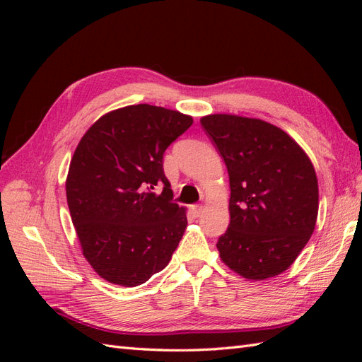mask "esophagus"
Instances as JSON below:
<instances>
[{
	"label": "esophagus",
	"mask_w": 362,
	"mask_h": 362,
	"mask_svg": "<svg viewBox=\"0 0 362 362\" xmlns=\"http://www.w3.org/2000/svg\"><path fill=\"white\" fill-rule=\"evenodd\" d=\"M193 213L196 217H199L204 213V205H194L193 206Z\"/></svg>",
	"instance_id": "34e87169"
}]
</instances>
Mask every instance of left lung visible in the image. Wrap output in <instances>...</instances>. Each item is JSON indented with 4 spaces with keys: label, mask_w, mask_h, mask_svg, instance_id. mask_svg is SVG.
I'll use <instances>...</instances> for the list:
<instances>
[{
    "label": "left lung",
    "mask_w": 362,
    "mask_h": 362,
    "mask_svg": "<svg viewBox=\"0 0 362 362\" xmlns=\"http://www.w3.org/2000/svg\"><path fill=\"white\" fill-rule=\"evenodd\" d=\"M205 133L229 175V226L217 240L225 264L246 279L287 270L308 243L319 213V185L305 151L261 119L208 115Z\"/></svg>",
    "instance_id": "left-lung-1"
}]
</instances>
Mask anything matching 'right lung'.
I'll use <instances>...</instances> for the list:
<instances>
[{
	"label": "right lung",
	"instance_id": "1",
	"mask_svg": "<svg viewBox=\"0 0 362 362\" xmlns=\"http://www.w3.org/2000/svg\"><path fill=\"white\" fill-rule=\"evenodd\" d=\"M192 124V116L137 104L101 116L81 137L68 206L84 258L105 281L136 287L169 264L187 217L173 202L163 154Z\"/></svg>",
	"mask_w": 362,
	"mask_h": 362
}]
</instances>
